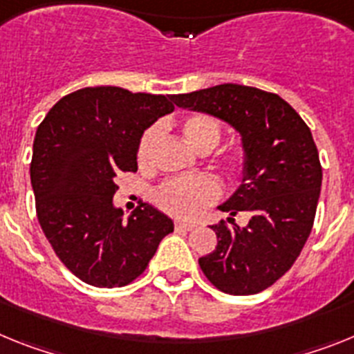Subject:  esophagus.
I'll list each match as a JSON object with an SVG mask.
<instances>
[{
	"mask_svg": "<svg viewBox=\"0 0 354 354\" xmlns=\"http://www.w3.org/2000/svg\"><path fill=\"white\" fill-rule=\"evenodd\" d=\"M174 228L176 230H185V232H190V230L194 228V224L187 223V221H176L174 223Z\"/></svg>",
	"mask_w": 354,
	"mask_h": 354,
	"instance_id": "34e87169",
	"label": "esophagus"
}]
</instances>
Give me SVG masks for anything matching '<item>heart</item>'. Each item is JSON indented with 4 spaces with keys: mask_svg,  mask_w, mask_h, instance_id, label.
Segmentation results:
<instances>
[{
    "mask_svg": "<svg viewBox=\"0 0 354 354\" xmlns=\"http://www.w3.org/2000/svg\"><path fill=\"white\" fill-rule=\"evenodd\" d=\"M181 130L189 144L198 151H210L221 140V124L210 115H189L181 122ZM158 128L151 126L144 131L137 147V162L140 167H147L153 158V149L158 140ZM242 156L236 155L235 162H241ZM221 196V183L210 174H201L196 178L169 180L156 190L155 201L167 214L180 219H194L205 208Z\"/></svg>",
    "mask_w": 354,
    "mask_h": 354,
    "instance_id": "b5f03b06",
    "label": "heart"
}]
</instances>
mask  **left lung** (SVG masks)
Returning <instances> with one entry per match:
<instances>
[{"label": "left lung", "mask_w": 354, "mask_h": 354, "mask_svg": "<svg viewBox=\"0 0 354 354\" xmlns=\"http://www.w3.org/2000/svg\"><path fill=\"white\" fill-rule=\"evenodd\" d=\"M181 109L210 113L242 135L244 178L219 210L232 217L210 226L217 245L199 267L214 287L250 296L278 281L299 257L312 232L322 167L312 131L272 92L236 84L173 96ZM250 214L241 229L232 217Z\"/></svg>", "instance_id": "8db88e82"}]
</instances>
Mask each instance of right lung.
<instances>
[{
    "mask_svg": "<svg viewBox=\"0 0 354 354\" xmlns=\"http://www.w3.org/2000/svg\"><path fill=\"white\" fill-rule=\"evenodd\" d=\"M173 110V96L85 87L64 96L37 128L30 164L37 219L60 262L92 287L131 283L174 230L147 203L124 221L112 201L118 178L137 171L144 130Z\"/></svg>",
    "mask_w": 354,
    "mask_h": 354,
    "instance_id": "1",
    "label": "right lung"
}]
</instances>
